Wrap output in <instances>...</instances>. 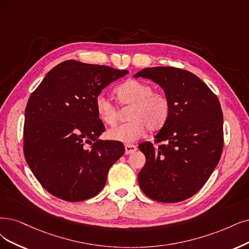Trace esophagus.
<instances>
[{
  "mask_svg": "<svg viewBox=\"0 0 249 249\" xmlns=\"http://www.w3.org/2000/svg\"><path fill=\"white\" fill-rule=\"evenodd\" d=\"M137 150V146L134 144H130V143H127L125 144V154L126 155H129L134 153Z\"/></svg>",
  "mask_w": 249,
  "mask_h": 249,
  "instance_id": "34e87169",
  "label": "esophagus"
}]
</instances>
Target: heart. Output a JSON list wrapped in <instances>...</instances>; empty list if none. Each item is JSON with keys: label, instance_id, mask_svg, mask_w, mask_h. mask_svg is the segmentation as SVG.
Wrapping results in <instances>:
<instances>
[{"label": "heart", "instance_id": "heart-1", "mask_svg": "<svg viewBox=\"0 0 249 249\" xmlns=\"http://www.w3.org/2000/svg\"><path fill=\"white\" fill-rule=\"evenodd\" d=\"M120 104L130 106L127 118L129 121L107 130L109 140L125 143L142 137L146 129L159 130L166 124L170 115V103L166 95L154 92L152 85L139 80H129L116 89ZM95 110L100 121L115 125L118 120L117 107L106 95L95 98Z\"/></svg>", "mask_w": 249, "mask_h": 249}]
</instances>
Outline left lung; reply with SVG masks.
Masks as SVG:
<instances>
[{
  "label": "left lung",
  "instance_id": "1",
  "mask_svg": "<svg viewBox=\"0 0 249 249\" xmlns=\"http://www.w3.org/2000/svg\"><path fill=\"white\" fill-rule=\"evenodd\" d=\"M145 78L163 88L170 115L159 132L155 149L150 142L139 149L145 164L139 173L142 191L149 198L176 203L205 185L220 159L224 145L223 112L217 96L188 71L171 67L145 68L134 78Z\"/></svg>",
  "mask_w": 249,
  "mask_h": 249
}]
</instances>
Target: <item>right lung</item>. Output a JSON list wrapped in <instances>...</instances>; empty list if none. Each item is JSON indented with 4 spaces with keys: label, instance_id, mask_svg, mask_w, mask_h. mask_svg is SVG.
Listing matches in <instances>:
<instances>
[{
    "label": "right lung",
    "instance_id": "add662e5",
    "mask_svg": "<svg viewBox=\"0 0 249 249\" xmlns=\"http://www.w3.org/2000/svg\"><path fill=\"white\" fill-rule=\"evenodd\" d=\"M128 71L66 60L54 67L25 107L24 157L42 187L78 202L104 189L110 166L125 153L120 142L101 141L105 126L95 98Z\"/></svg>",
    "mask_w": 249,
    "mask_h": 249
}]
</instances>
